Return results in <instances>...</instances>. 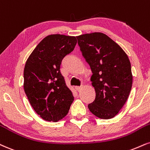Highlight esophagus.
<instances>
[{"mask_svg":"<svg viewBox=\"0 0 150 150\" xmlns=\"http://www.w3.org/2000/svg\"><path fill=\"white\" fill-rule=\"evenodd\" d=\"M82 86H75V89H76L77 91H80L81 90H82Z\"/></svg>","mask_w":150,"mask_h":150,"instance_id":"obj_1","label":"esophagus"}]
</instances>
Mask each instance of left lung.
I'll return each instance as SVG.
<instances>
[{"instance_id":"obj_1","label":"left lung","mask_w":150,"mask_h":150,"mask_svg":"<svg viewBox=\"0 0 150 150\" xmlns=\"http://www.w3.org/2000/svg\"><path fill=\"white\" fill-rule=\"evenodd\" d=\"M77 39L93 73L91 81L96 98L88 108L99 118H112L125 104L131 90L133 76L129 57L104 33L83 34Z\"/></svg>"}]
</instances>
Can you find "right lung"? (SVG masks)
Segmentation results:
<instances>
[{
	"label": "right lung",
	"instance_id": "right-lung-1",
	"mask_svg": "<svg viewBox=\"0 0 150 150\" xmlns=\"http://www.w3.org/2000/svg\"><path fill=\"white\" fill-rule=\"evenodd\" d=\"M77 44L75 36L47 35L36 46L23 70V88L30 105L44 120L57 122L66 116L74 100L61 75V61Z\"/></svg>",
	"mask_w": 150,
	"mask_h": 150
}]
</instances>
